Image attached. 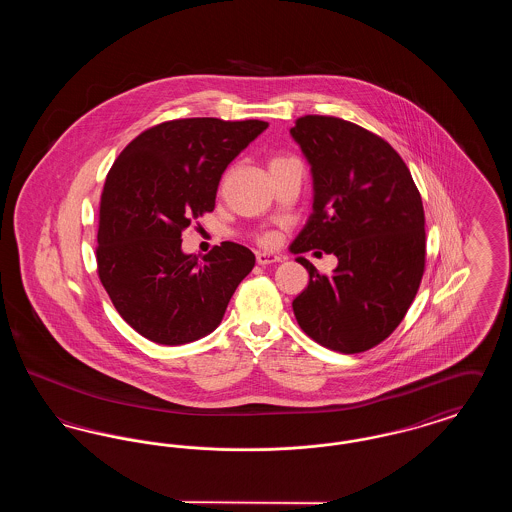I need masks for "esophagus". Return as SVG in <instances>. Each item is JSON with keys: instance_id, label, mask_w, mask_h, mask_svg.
I'll return each mask as SVG.
<instances>
[{"instance_id": "esophagus-1", "label": "esophagus", "mask_w": 512, "mask_h": 512, "mask_svg": "<svg viewBox=\"0 0 512 512\" xmlns=\"http://www.w3.org/2000/svg\"><path fill=\"white\" fill-rule=\"evenodd\" d=\"M278 261H282V257L272 253V251H259L257 253V263L259 265H272V263H278Z\"/></svg>"}]
</instances>
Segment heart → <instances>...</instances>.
Returning <instances> with one entry per match:
<instances>
[{
  "label": "heart",
  "instance_id": "heart-1",
  "mask_svg": "<svg viewBox=\"0 0 512 512\" xmlns=\"http://www.w3.org/2000/svg\"><path fill=\"white\" fill-rule=\"evenodd\" d=\"M282 157H278V159H274V161H280ZM263 242H268V238H263Z\"/></svg>",
  "mask_w": 512,
  "mask_h": 512
}]
</instances>
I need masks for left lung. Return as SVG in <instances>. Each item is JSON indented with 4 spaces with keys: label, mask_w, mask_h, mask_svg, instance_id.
<instances>
[{
    "label": "left lung",
    "mask_w": 512,
    "mask_h": 512,
    "mask_svg": "<svg viewBox=\"0 0 512 512\" xmlns=\"http://www.w3.org/2000/svg\"><path fill=\"white\" fill-rule=\"evenodd\" d=\"M313 174V213L292 253L338 257L332 276L305 257L309 286L293 315L313 340L361 353L407 315L426 263L424 207L405 161L380 136L338 117L305 115L290 130Z\"/></svg>",
    "instance_id": "8db88e82"
}]
</instances>
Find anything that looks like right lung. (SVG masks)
<instances>
[{
    "mask_svg": "<svg viewBox=\"0 0 512 512\" xmlns=\"http://www.w3.org/2000/svg\"><path fill=\"white\" fill-rule=\"evenodd\" d=\"M265 121L176 119L147 128L122 149L99 201L98 274L138 334L182 345L211 334L255 255L234 242L201 261L182 232L215 209L220 176Z\"/></svg>",
    "mask_w": 512,
    "mask_h": 512,
    "instance_id": "right-lung-1",
    "label": "right lung"
}]
</instances>
